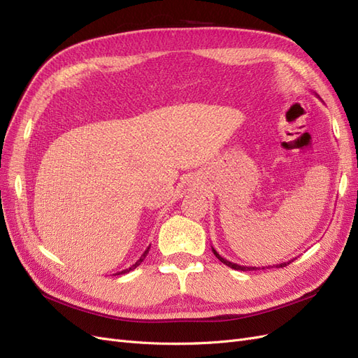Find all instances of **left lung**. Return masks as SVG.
Segmentation results:
<instances>
[{"instance_id": "1", "label": "left lung", "mask_w": 358, "mask_h": 358, "mask_svg": "<svg viewBox=\"0 0 358 358\" xmlns=\"http://www.w3.org/2000/svg\"><path fill=\"white\" fill-rule=\"evenodd\" d=\"M212 252L215 254L216 258L220 259L221 263H224L225 266H229V267H231V268H234V270H243V272H246V270H257V268H259V267H246V266H241V264L231 263V262H229V259H225L224 257H221L218 252H216V249H215L213 246H212ZM291 262H292V259H289L288 263H280V264H276V266H272V267H285V266H288ZM262 268H263V270H264V268H270V266H268V267L266 266V267H262ZM262 268H259V270H262Z\"/></svg>"}]
</instances>
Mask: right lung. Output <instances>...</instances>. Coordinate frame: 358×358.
Masks as SVG:
<instances>
[{
    "mask_svg": "<svg viewBox=\"0 0 358 358\" xmlns=\"http://www.w3.org/2000/svg\"><path fill=\"white\" fill-rule=\"evenodd\" d=\"M149 249H150V246H148L146 248V251L142 254V257H140L138 259H137V262L131 266V267H128V268H124V270H121V272H117V273H115V276L116 275H124V273H128V272H131V270H134L137 266H140V263H142L143 262V259L146 258V255H148V252H149Z\"/></svg>",
    "mask_w": 358,
    "mask_h": 358,
    "instance_id": "1",
    "label": "right lung"
}]
</instances>
